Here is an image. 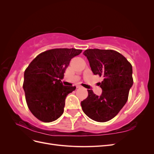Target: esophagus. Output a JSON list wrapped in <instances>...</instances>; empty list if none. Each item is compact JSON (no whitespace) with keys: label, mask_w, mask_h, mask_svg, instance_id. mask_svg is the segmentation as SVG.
Here are the masks:
<instances>
[{"label":"esophagus","mask_w":154,"mask_h":154,"mask_svg":"<svg viewBox=\"0 0 154 154\" xmlns=\"http://www.w3.org/2000/svg\"><path fill=\"white\" fill-rule=\"evenodd\" d=\"M76 87H77V88H82V85H77Z\"/></svg>","instance_id":"esophagus-1"}]
</instances>
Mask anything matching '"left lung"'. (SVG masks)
I'll use <instances>...</instances> for the list:
<instances>
[{
  "label": "left lung",
  "mask_w": 154,
  "mask_h": 154,
  "mask_svg": "<svg viewBox=\"0 0 154 154\" xmlns=\"http://www.w3.org/2000/svg\"><path fill=\"white\" fill-rule=\"evenodd\" d=\"M94 74L104 79L100 83L102 93L88 95L81 102L82 110L88 118L97 122L114 118L127 103L133 85L132 66L123 56L114 50L89 49L83 52Z\"/></svg>",
  "instance_id": "left-lung-1"
}]
</instances>
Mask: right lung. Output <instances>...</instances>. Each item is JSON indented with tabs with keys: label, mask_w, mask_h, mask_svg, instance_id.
<instances>
[{
	"label": "right lung",
	"mask_w": 154,
	"mask_h": 154,
	"mask_svg": "<svg viewBox=\"0 0 154 154\" xmlns=\"http://www.w3.org/2000/svg\"><path fill=\"white\" fill-rule=\"evenodd\" d=\"M76 49H53L38 54L24 72L23 88L28 108L35 117L49 123L63 113L65 100L75 86L61 81L71 60L82 53Z\"/></svg>",
	"instance_id": "add662e5"
}]
</instances>
